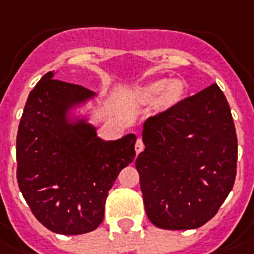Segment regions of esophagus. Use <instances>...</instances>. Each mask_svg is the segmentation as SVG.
Wrapping results in <instances>:
<instances>
[{
  "instance_id": "obj_1",
  "label": "esophagus",
  "mask_w": 254,
  "mask_h": 254,
  "mask_svg": "<svg viewBox=\"0 0 254 254\" xmlns=\"http://www.w3.org/2000/svg\"><path fill=\"white\" fill-rule=\"evenodd\" d=\"M142 150H144V142H142L141 138H138V140L135 141V153L138 154V153H141Z\"/></svg>"
}]
</instances>
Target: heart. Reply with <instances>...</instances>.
<instances>
[{
  "mask_svg": "<svg viewBox=\"0 0 254 254\" xmlns=\"http://www.w3.org/2000/svg\"><path fill=\"white\" fill-rule=\"evenodd\" d=\"M185 93V85L179 78L156 80L137 89L135 97L141 104H152L156 101L157 108L166 110L179 104Z\"/></svg>",
  "mask_w": 254,
  "mask_h": 254,
  "instance_id": "obj_1",
  "label": "heart"
}]
</instances>
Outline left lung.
<instances>
[{
	"label": "left lung",
	"instance_id": "1",
	"mask_svg": "<svg viewBox=\"0 0 254 254\" xmlns=\"http://www.w3.org/2000/svg\"><path fill=\"white\" fill-rule=\"evenodd\" d=\"M142 141L135 168L152 224L188 230L214 217L237 165L235 123L217 84L146 120Z\"/></svg>",
	"mask_w": 254,
	"mask_h": 254
}]
</instances>
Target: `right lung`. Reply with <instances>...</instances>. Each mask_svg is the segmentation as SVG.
Listing matches in <instances>:
<instances>
[{
  "instance_id": "obj_1",
  "label": "right lung",
  "mask_w": 254,
  "mask_h": 254,
  "mask_svg": "<svg viewBox=\"0 0 254 254\" xmlns=\"http://www.w3.org/2000/svg\"><path fill=\"white\" fill-rule=\"evenodd\" d=\"M46 73L28 97L17 134V180L33 214L58 235L92 232L108 191L135 157V134L105 141L81 112L97 94Z\"/></svg>"
}]
</instances>
